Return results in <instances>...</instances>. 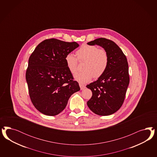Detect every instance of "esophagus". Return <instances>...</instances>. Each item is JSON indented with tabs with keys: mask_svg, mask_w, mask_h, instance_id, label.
<instances>
[{
	"mask_svg": "<svg viewBox=\"0 0 157 157\" xmlns=\"http://www.w3.org/2000/svg\"><path fill=\"white\" fill-rule=\"evenodd\" d=\"M79 86H80V88H81V90H83L86 87L85 85L82 84V83H79Z\"/></svg>",
	"mask_w": 157,
	"mask_h": 157,
	"instance_id": "34e87169",
	"label": "esophagus"
}]
</instances>
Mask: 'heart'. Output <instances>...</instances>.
<instances>
[{
	"label": "heart",
	"instance_id": "b5f03b06",
	"mask_svg": "<svg viewBox=\"0 0 157 157\" xmlns=\"http://www.w3.org/2000/svg\"><path fill=\"white\" fill-rule=\"evenodd\" d=\"M76 56L79 61H85L83 71L74 75L76 81L80 83H86L90 81L93 77L95 79L102 76L106 71L109 64V56L104 49H99L95 45L83 44L76 51ZM76 56L69 53L65 57L67 66L72 74L77 71L78 61Z\"/></svg>",
	"mask_w": 157,
	"mask_h": 157
}]
</instances>
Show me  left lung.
<instances>
[{"label": "left lung", "mask_w": 157, "mask_h": 157, "mask_svg": "<svg viewBox=\"0 0 157 157\" xmlns=\"http://www.w3.org/2000/svg\"><path fill=\"white\" fill-rule=\"evenodd\" d=\"M103 48L109 56V64L104 74L98 80L86 87L93 95L87 102L88 107L100 116L110 115L121 108L129 83L128 64L125 55L113 41L97 38L87 43Z\"/></svg>", "instance_id": "left-lung-1"}]
</instances>
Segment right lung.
Instances as JSON below:
<instances>
[{"label": "right lung", "mask_w": 157, "mask_h": 157, "mask_svg": "<svg viewBox=\"0 0 157 157\" xmlns=\"http://www.w3.org/2000/svg\"><path fill=\"white\" fill-rule=\"evenodd\" d=\"M78 47L76 42L47 39L29 57L26 72L29 96L34 107L43 114L53 116L60 113L71 95L80 90L65 60L67 55Z\"/></svg>", "instance_id": "obj_1"}]
</instances>
